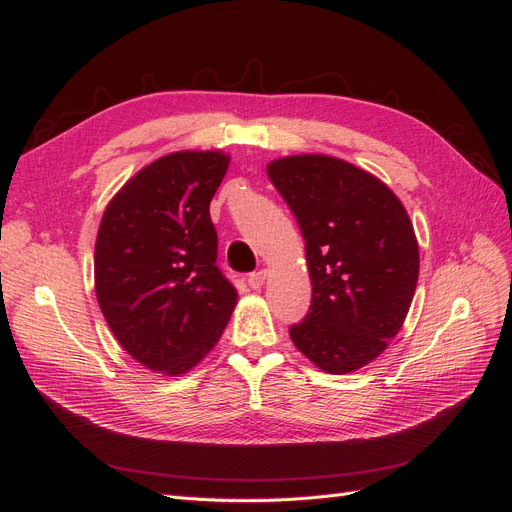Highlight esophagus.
Here are the masks:
<instances>
[{"label": "esophagus", "mask_w": 512, "mask_h": 512, "mask_svg": "<svg viewBox=\"0 0 512 512\" xmlns=\"http://www.w3.org/2000/svg\"><path fill=\"white\" fill-rule=\"evenodd\" d=\"M267 271H258V273H252L250 277H247V284H250L254 290H260L262 286H265L267 282Z\"/></svg>", "instance_id": "1"}]
</instances>
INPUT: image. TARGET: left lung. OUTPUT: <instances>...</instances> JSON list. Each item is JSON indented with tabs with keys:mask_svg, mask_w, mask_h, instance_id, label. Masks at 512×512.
I'll return each mask as SVG.
<instances>
[{
	"mask_svg": "<svg viewBox=\"0 0 512 512\" xmlns=\"http://www.w3.org/2000/svg\"><path fill=\"white\" fill-rule=\"evenodd\" d=\"M305 239L312 305L290 327L327 374H350L389 348L418 282V241L404 203L376 175L324 153L267 164Z\"/></svg>",
	"mask_w": 512,
	"mask_h": 512,
	"instance_id": "obj_1",
	"label": "left lung"
}]
</instances>
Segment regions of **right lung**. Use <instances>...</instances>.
I'll return each mask as SVG.
<instances>
[{
	"label": "right lung",
	"mask_w": 512,
	"mask_h": 512,
	"mask_svg": "<svg viewBox=\"0 0 512 512\" xmlns=\"http://www.w3.org/2000/svg\"><path fill=\"white\" fill-rule=\"evenodd\" d=\"M230 156L175 151L121 185L96 237L94 282L108 329L134 361L185 376L220 342L237 288L215 265L209 205Z\"/></svg>",
	"instance_id": "1"
}]
</instances>
